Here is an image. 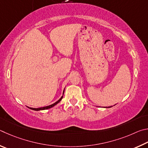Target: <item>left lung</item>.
Listing matches in <instances>:
<instances>
[{"label": "left lung", "instance_id": "obj_1", "mask_svg": "<svg viewBox=\"0 0 148 148\" xmlns=\"http://www.w3.org/2000/svg\"><path fill=\"white\" fill-rule=\"evenodd\" d=\"M110 107H107V108H110Z\"/></svg>", "mask_w": 148, "mask_h": 148}]
</instances>
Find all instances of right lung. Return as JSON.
Wrapping results in <instances>:
<instances>
[{
	"instance_id": "right-lung-1",
	"label": "right lung",
	"mask_w": 148,
	"mask_h": 148,
	"mask_svg": "<svg viewBox=\"0 0 148 148\" xmlns=\"http://www.w3.org/2000/svg\"><path fill=\"white\" fill-rule=\"evenodd\" d=\"M65 90V89H64ZM64 91H63V95H64ZM62 98H63V95H62V96L60 98V99L57 101L56 102H55L54 103H53V104H52V105H49V106H46V107H40V108H31V107H28V108H29L30 109H31V110H36V111H39V110H47V109H49V108H52V107H53L54 106H55L56 105H57L58 104V103L60 101L62 100Z\"/></svg>"
}]
</instances>
